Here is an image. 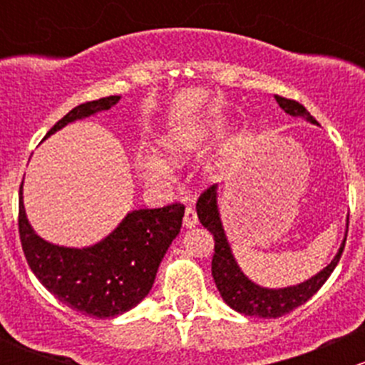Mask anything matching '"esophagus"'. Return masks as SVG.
I'll return each instance as SVG.
<instances>
[{"label":"esophagus","instance_id":"34e87169","mask_svg":"<svg viewBox=\"0 0 365 365\" xmlns=\"http://www.w3.org/2000/svg\"><path fill=\"white\" fill-rule=\"evenodd\" d=\"M183 226H185L187 230H190V227H196L197 226L196 210H194V208H185V215H183Z\"/></svg>","mask_w":365,"mask_h":365}]
</instances>
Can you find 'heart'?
Masks as SVG:
<instances>
[{
  "instance_id": "b5f03b06",
  "label": "heart",
  "mask_w": 365,
  "mask_h": 365,
  "mask_svg": "<svg viewBox=\"0 0 365 365\" xmlns=\"http://www.w3.org/2000/svg\"><path fill=\"white\" fill-rule=\"evenodd\" d=\"M208 135L205 125H190V127H176L160 135L159 152L173 165H182L194 152L201 148ZM159 155H146L141 162V175L148 182H165L171 176V168Z\"/></svg>"
}]
</instances>
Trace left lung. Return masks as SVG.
<instances>
[{
  "label": "left lung",
  "instance_id": "left-lung-1",
  "mask_svg": "<svg viewBox=\"0 0 365 365\" xmlns=\"http://www.w3.org/2000/svg\"><path fill=\"white\" fill-rule=\"evenodd\" d=\"M275 101H277L279 108L284 113H288L289 116L304 118V120L318 125V121L311 116V113L304 106L298 104V102L279 97V95H275ZM196 210L197 217H200V222L213 235V240H215V252H213L212 259V275L217 289H219L222 300L231 309H235V311L242 312L245 316L281 318V316L288 314L293 309H297L298 305L305 304L309 298L325 284V281L330 277L334 268L339 263L342 251H344L349 219L346 220V233L344 238H342L339 251H337L334 259L322 272H318L311 279H307V281L300 282L297 286H288V288H263V286L251 281L242 272L240 264L235 259L231 245L227 242L226 231L222 227V220H220L219 203H217V185H212L201 194L200 200H197Z\"/></svg>",
  "mask_w": 365,
  "mask_h": 365
}]
</instances>
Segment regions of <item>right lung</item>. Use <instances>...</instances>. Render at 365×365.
Wrapping results in <instances>:
<instances>
[{
  "instance_id": "1",
  "label": "right lung",
  "mask_w": 365,
  "mask_h": 365,
  "mask_svg": "<svg viewBox=\"0 0 365 365\" xmlns=\"http://www.w3.org/2000/svg\"><path fill=\"white\" fill-rule=\"evenodd\" d=\"M120 98L111 95L77 106L56 121L43 139L72 121L108 111ZM23 183L19 189L21 244L29 268L47 292L73 311L101 319L130 311L148 295L162 257L178 237L185 206L175 203L155 210H132L97 244L65 247L35 233L26 217Z\"/></svg>"
}]
</instances>
